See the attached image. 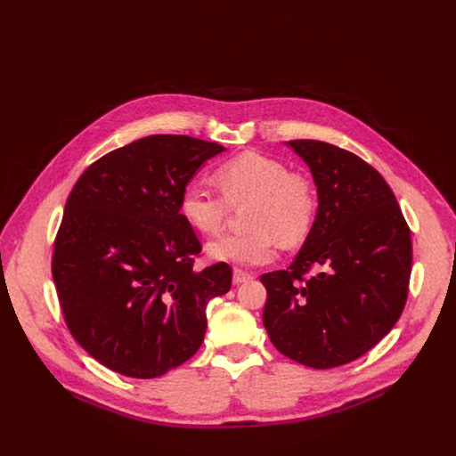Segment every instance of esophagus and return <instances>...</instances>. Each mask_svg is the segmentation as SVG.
<instances>
[{
    "instance_id": "34e87169",
    "label": "esophagus",
    "mask_w": 456,
    "mask_h": 456,
    "mask_svg": "<svg viewBox=\"0 0 456 456\" xmlns=\"http://www.w3.org/2000/svg\"><path fill=\"white\" fill-rule=\"evenodd\" d=\"M250 278H252V274L243 271V269H234V273H232V283L234 285H240V283H243V281H247Z\"/></svg>"
}]
</instances>
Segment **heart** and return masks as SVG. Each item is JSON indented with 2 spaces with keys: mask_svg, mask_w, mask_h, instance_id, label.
<instances>
[{
  "mask_svg": "<svg viewBox=\"0 0 456 456\" xmlns=\"http://www.w3.org/2000/svg\"><path fill=\"white\" fill-rule=\"evenodd\" d=\"M220 191L189 182L180 192V213L194 229L218 234L232 208H245L241 234H227L209 243L218 262L265 265L276 256V236L285 243L299 241L310 229L317 199L312 182L289 171L287 164L264 153H241L215 171Z\"/></svg>",
  "mask_w": 456,
  "mask_h": 456,
  "instance_id": "b5f03b06",
  "label": "heart"
}]
</instances>
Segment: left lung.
Returning a JSON list of instances; mask_svg holds the SVG:
<instances>
[{
    "label": "left lung",
    "instance_id": "8db88e82",
    "mask_svg": "<svg viewBox=\"0 0 456 456\" xmlns=\"http://www.w3.org/2000/svg\"><path fill=\"white\" fill-rule=\"evenodd\" d=\"M289 146L312 171L319 208L290 267L259 278L264 324L283 355L327 370L364 355L399 321L411 234L394 191L362 159L321 141Z\"/></svg>",
    "mask_w": 456,
    "mask_h": 456
}]
</instances>
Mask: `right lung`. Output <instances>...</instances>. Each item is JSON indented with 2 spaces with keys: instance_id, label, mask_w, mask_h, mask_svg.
<instances>
[{
  "instance_id": "right-lung-1",
  "label": "right lung",
  "mask_w": 456,
  "mask_h": 456,
  "mask_svg": "<svg viewBox=\"0 0 456 456\" xmlns=\"http://www.w3.org/2000/svg\"><path fill=\"white\" fill-rule=\"evenodd\" d=\"M225 148L150 135L95 160L76 182L53 241L52 278L74 339L106 368L155 379L200 348L206 305L231 289L225 262L192 269L202 243L180 192Z\"/></svg>"
}]
</instances>
